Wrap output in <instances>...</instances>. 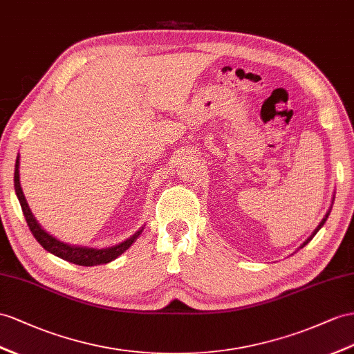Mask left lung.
<instances>
[{"label": "left lung", "mask_w": 354, "mask_h": 354, "mask_svg": "<svg viewBox=\"0 0 354 354\" xmlns=\"http://www.w3.org/2000/svg\"><path fill=\"white\" fill-rule=\"evenodd\" d=\"M329 212H330V211H328V214H326V215H324V218L322 220V223H320L319 225H317V229H315V230L313 232V234H311V236H310V238H308V239H306V241H305V242L302 243V245H301V248H304V247L306 245V243H308V242H310V241H311V239H313V238L315 236V234H317V232H319V230H320V229L323 227V224L326 223V220H328V216H329Z\"/></svg>", "instance_id": "8db88e82"}]
</instances>
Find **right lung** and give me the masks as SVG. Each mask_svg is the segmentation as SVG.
Instances as JSON below:
<instances>
[{
  "instance_id": "1",
  "label": "right lung",
  "mask_w": 354,
  "mask_h": 354,
  "mask_svg": "<svg viewBox=\"0 0 354 354\" xmlns=\"http://www.w3.org/2000/svg\"><path fill=\"white\" fill-rule=\"evenodd\" d=\"M15 192H16L17 198H19V203H21L26 224H28L31 233L34 234V238L37 239L40 245L46 251L52 252V254L58 256L59 259L67 260V261H70V263H75L79 266H97V265H104V263H109V261L115 260L118 256H121L125 250L130 248L131 243L139 238V234L143 230V227H142L139 232H136L129 239H125L124 242L118 243V245L109 247V248L98 250V248H89V247L68 245V243L61 242L57 238H53L52 234H49L48 232H44L41 229V225L37 223V220L34 218L30 206L25 201V196H24V192L21 188V183H19V157L16 158V166H15Z\"/></svg>"
}]
</instances>
